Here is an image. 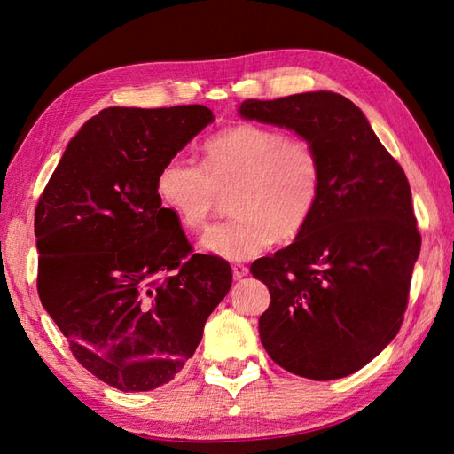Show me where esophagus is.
<instances>
[{"instance_id": "obj_1", "label": "esophagus", "mask_w": 454, "mask_h": 454, "mask_svg": "<svg viewBox=\"0 0 454 454\" xmlns=\"http://www.w3.org/2000/svg\"><path fill=\"white\" fill-rule=\"evenodd\" d=\"M247 271H249V269H247L246 265H242V263H234V265H232V275H234V278H244V277L247 275Z\"/></svg>"}]
</instances>
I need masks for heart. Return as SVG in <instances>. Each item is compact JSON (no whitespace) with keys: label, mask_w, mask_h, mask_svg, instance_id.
Instances as JSON below:
<instances>
[{"label":"heart","mask_w":454,"mask_h":454,"mask_svg":"<svg viewBox=\"0 0 454 454\" xmlns=\"http://www.w3.org/2000/svg\"><path fill=\"white\" fill-rule=\"evenodd\" d=\"M322 191L324 163L312 142L249 122L210 137L200 166L171 158L156 177L160 205L187 232L205 228L220 195L232 192L230 212L236 218L210 228L200 239L202 252L232 262L301 236L316 215Z\"/></svg>","instance_id":"b5f03b06"}]
</instances>
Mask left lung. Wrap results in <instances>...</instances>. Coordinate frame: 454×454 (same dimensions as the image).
<instances>
[{
    "instance_id": "8db88e82",
    "label": "left lung",
    "mask_w": 454,
    "mask_h": 454,
    "mask_svg": "<svg viewBox=\"0 0 454 454\" xmlns=\"http://www.w3.org/2000/svg\"><path fill=\"white\" fill-rule=\"evenodd\" d=\"M238 113L294 130L324 163L310 224L249 267L271 293L259 337L288 372L343 379L372 361L403 322L421 247L408 177L363 111L340 93L247 99Z\"/></svg>"
}]
</instances>
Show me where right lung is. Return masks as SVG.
Here are the masks:
<instances>
[{
  "mask_svg": "<svg viewBox=\"0 0 454 454\" xmlns=\"http://www.w3.org/2000/svg\"><path fill=\"white\" fill-rule=\"evenodd\" d=\"M212 121L205 105L103 109L38 199L41 302L80 364L122 392L169 382L232 286L224 259L189 257L156 195L160 168Z\"/></svg>",
  "mask_w": 454,
  "mask_h": 454,
  "instance_id": "obj_1",
  "label": "right lung"
}]
</instances>
